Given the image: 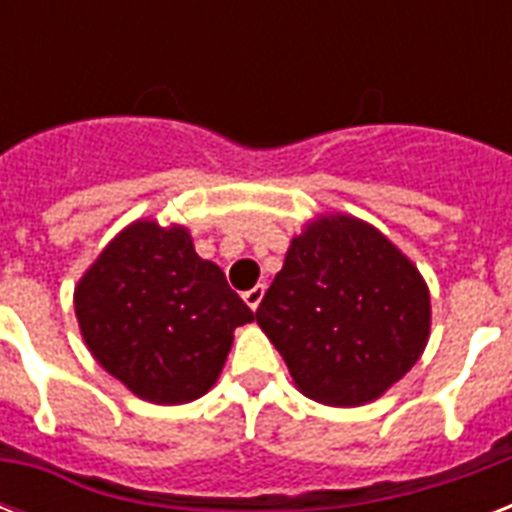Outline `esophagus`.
<instances>
[{
    "mask_svg": "<svg viewBox=\"0 0 512 512\" xmlns=\"http://www.w3.org/2000/svg\"><path fill=\"white\" fill-rule=\"evenodd\" d=\"M263 295H265V287H263V284H257V287H252V289H247V292H244V303H247L252 311H257V305H260Z\"/></svg>",
    "mask_w": 512,
    "mask_h": 512,
    "instance_id": "obj_1",
    "label": "esophagus"
}]
</instances>
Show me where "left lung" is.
<instances>
[{"label":"left lung","instance_id":"8db88e82","mask_svg":"<svg viewBox=\"0 0 512 512\" xmlns=\"http://www.w3.org/2000/svg\"><path fill=\"white\" fill-rule=\"evenodd\" d=\"M255 319L303 396L361 406L422 356L430 292L388 236L337 212L292 239Z\"/></svg>","mask_w":512,"mask_h":512}]
</instances>
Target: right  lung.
<instances>
[{"label":"right lung","mask_w":512,"mask_h":512,"mask_svg":"<svg viewBox=\"0 0 512 512\" xmlns=\"http://www.w3.org/2000/svg\"><path fill=\"white\" fill-rule=\"evenodd\" d=\"M87 348L151 404H188L223 372L233 329L255 319L183 225L135 220L108 241L74 292Z\"/></svg>","instance_id":"obj_1"}]
</instances>
